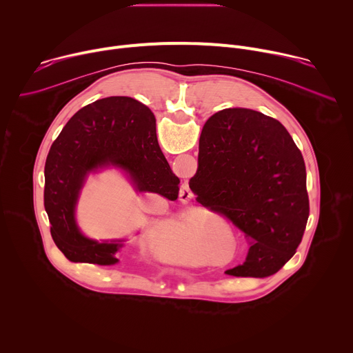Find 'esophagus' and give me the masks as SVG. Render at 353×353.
<instances>
[{
    "label": "esophagus",
    "instance_id": "esophagus-1",
    "mask_svg": "<svg viewBox=\"0 0 353 353\" xmlns=\"http://www.w3.org/2000/svg\"><path fill=\"white\" fill-rule=\"evenodd\" d=\"M181 195H183V196H184V198H187V199H190V198H191V196H192V194H191V191H190V190H188V188H187V190H185V192H184V191H183V194H181ZM181 195H180V196H181Z\"/></svg>",
    "mask_w": 353,
    "mask_h": 353
}]
</instances>
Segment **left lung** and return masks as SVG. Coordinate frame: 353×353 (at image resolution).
<instances>
[{"label":"left lung","mask_w":353,"mask_h":353,"mask_svg":"<svg viewBox=\"0 0 353 353\" xmlns=\"http://www.w3.org/2000/svg\"><path fill=\"white\" fill-rule=\"evenodd\" d=\"M196 201L250 239L245 261L228 275L265 278L296 253L309 219L306 166L286 128L260 112L215 113L199 137Z\"/></svg>","instance_id":"8db88e82"}]
</instances>
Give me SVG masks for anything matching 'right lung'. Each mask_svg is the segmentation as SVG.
<instances>
[{
	"mask_svg": "<svg viewBox=\"0 0 353 353\" xmlns=\"http://www.w3.org/2000/svg\"><path fill=\"white\" fill-rule=\"evenodd\" d=\"M116 168L137 192L179 196L172 172L157 138L155 116L127 96L100 99L77 112L53 142L44 166V208L56 245L72 263L113 265L123 239L86 237L75 219L81 190L90 173Z\"/></svg>",
	"mask_w": 353,
	"mask_h": 353,
	"instance_id": "1",
	"label": "right lung"
}]
</instances>
